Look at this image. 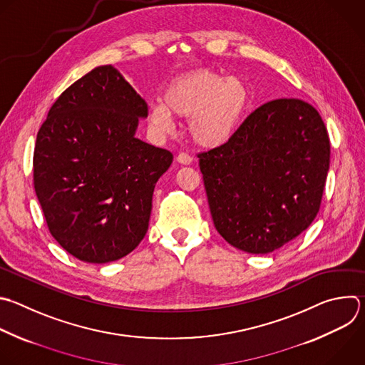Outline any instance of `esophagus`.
Returning <instances> with one entry per match:
<instances>
[{
  "instance_id": "esophagus-1",
  "label": "esophagus",
  "mask_w": 365,
  "mask_h": 365,
  "mask_svg": "<svg viewBox=\"0 0 365 365\" xmlns=\"http://www.w3.org/2000/svg\"><path fill=\"white\" fill-rule=\"evenodd\" d=\"M176 160H178V162H179V163H180V165H186V166H187V165H190V163H192V162H193V159H192V156H189V155H187V153H183V152H182V153H179V155H178V158H176Z\"/></svg>"
}]
</instances>
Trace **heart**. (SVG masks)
Returning a JSON list of instances; mask_svg holds the SVG:
<instances>
[{
    "mask_svg": "<svg viewBox=\"0 0 365 365\" xmlns=\"http://www.w3.org/2000/svg\"><path fill=\"white\" fill-rule=\"evenodd\" d=\"M248 83L236 76L203 68L172 81L163 103L150 106V123L160 132L172 129V115L190 118L192 139L203 148H219L229 142L251 106Z\"/></svg>",
    "mask_w": 365,
    "mask_h": 365,
    "instance_id": "b5f03b06",
    "label": "heart"
}]
</instances>
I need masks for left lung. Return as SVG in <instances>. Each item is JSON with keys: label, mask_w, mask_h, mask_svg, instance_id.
I'll list each match as a JSON object with an SVG mask.
<instances>
[{"label": "left lung", "mask_w": 365, "mask_h": 365, "mask_svg": "<svg viewBox=\"0 0 365 365\" xmlns=\"http://www.w3.org/2000/svg\"><path fill=\"white\" fill-rule=\"evenodd\" d=\"M197 158L216 230L232 247L264 255L315 219L329 139L311 104L278 98L252 111L229 142Z\"/></svg>", "instance_id": "1"}]
</instances>
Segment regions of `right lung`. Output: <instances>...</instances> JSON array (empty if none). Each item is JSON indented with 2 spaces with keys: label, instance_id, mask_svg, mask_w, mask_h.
Wrapping results in <instances>:
<instances>
[{
  "label": "right lung",
  "instance_id": "1",
  "mask_svg": "<svg viewBox=\"0 0 365 365\" xmlns=\"http://www.w3.org/2000/svg\"><path fill=\"white\" fill-rule=\"evenodd\" d=\"M148 104L113 66H98L51 106L34 149V189L53 237L74 258L107 264L145 237L152 197L173 155L136 138Z\"/></svg>",
  "mask_w": 365,
  "mask_h": 365
}]
</instances>
